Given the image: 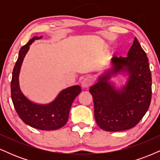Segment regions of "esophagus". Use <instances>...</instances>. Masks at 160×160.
Masks as SVG:
<instances>
[{
    "label": "esophagus",
    "mask_w": 160,
    "mask_h": 160,
    "mask_svg": "<svg viewBox=\"0 0 160 160\" xmlns=\"http://www.w3.org/2000/svg\"><path fill=\"white\" fill-rule=\"evenodd\" d=\"M92 84V79L89 77L85 78L81 82V86L82 88H88Z\"/></svg>",
    "instance_id": "1"
}]
</instances>
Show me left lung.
<instances>
[{
    "mask_svg": "<svg viewBox=\"0 0 160 160\" xmlns=\"http://www.w3.org/2000/svg\"><path fill=\"white\" fill-rule=\"evenodd\" d=\"M119 74L128 77L120 87L111 80ZM151 86L148 56L135 38L127 57H113L109 68L89 88L98 126L108 132L123 131L136 126L149 108Z\"/></svg>",
    "mask_w": 160,
    "mask_h": 160,
    "instance_id": "1",
    "label": "left lung"
}]
</instances>
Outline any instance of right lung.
I'll list each match as a JSON object with an SVG mask.
<instances>
[{"label": "right lung", "mask_w": 160, "mask_h": 160, "mask_svg": "<svg viewBox=\"0 0 160 160\" xmlns=\"http://www.w3.org/2000/svg\"><path fill=\"white\" fill-rule=\"evenodd\" d=\"M42 38V36H34L20 49L12 71L11 98L18 115L25 124L38 129L50 131L58 129L66 124L71 104L74 98L80 93L81 88L78 85L65 88L58 93L52 102L48 104L36 103L24 95L20 89L19 80L22 65L30 45L35 40Z\"/></svg>", "instance_id": "1"}]
</instances>
